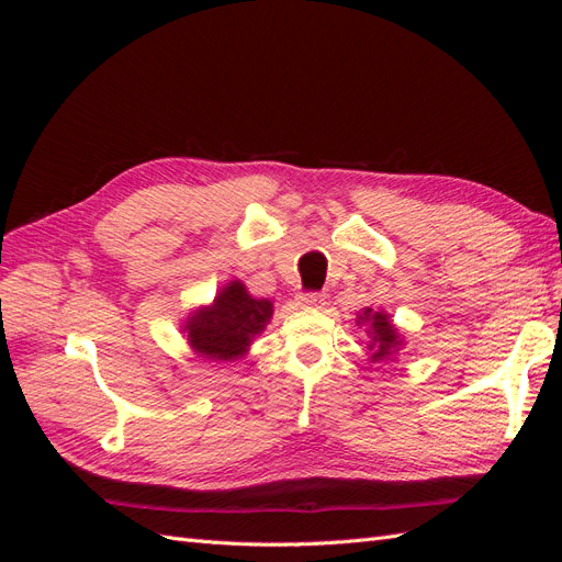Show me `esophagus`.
<instances>
[{"instance_id": "esophagus-1", "label": "esophagus", "mask_w": 562, "mask_h": 562, "mask_svg": "<svg viewBox=\"0 0 562 562\" xmlns=\"http://www.w3.org/2000/svg\"><path fill=\"white\" fill-rule=\"evenodd\" d=\"M297 300H300L302 307H307V310H318V307H323V304H326V295H323V293H316V291L302 293Z\"/></svg>"}]
</instances>
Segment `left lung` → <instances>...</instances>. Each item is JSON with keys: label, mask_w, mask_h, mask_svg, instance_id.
<instances>
[{"label": "left lung", "mask_w": 562, "mask_h": 562, "mask_svg": "<svg viewBox=\"0 0 562 562\" xmlns=\"http://www.w3.org/2000/svg\"><path fill=\"white\" fill-rule=\"evenodd\" d=\"M359 321H368L370 323V349H372V361H384L389 359L391 353H394L401 345L398 339V333L396 328L391 326L389 323V316L382 314V312H372V310H366L363 316H359Z\"/></svg>", "instance_id": "8db88e82"}]
</instances>
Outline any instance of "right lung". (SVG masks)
<instances>
[{"label": "right lung", "instance_id": "obj_1", "mask_svg": "<svg viewBox=\"0 0 562 562\" xmlns=\"http://www.w3.org/2000/svg\"><path fill=\"white\" fill-rule=\"evenodd\" d=\"M271 318V302L248 295L244 283L232 281L206 310L187 321V339L211 361H232L246 353L252 337Z\"/></svg>", "mask_w": 562, "mask_h": 562}]
</instances>
